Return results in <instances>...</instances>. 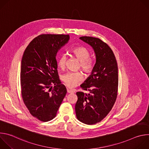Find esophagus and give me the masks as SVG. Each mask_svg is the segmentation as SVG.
<instances>
[{"mask_svg": "<svg viewBox=\"0 0 149 149\" xmlns=\"http://www.w3.org/2000/svg\"><path fill=\"white\" fill-rule=\"evenodd\" d=\"M67 90L68 93H73V91L72 90H70L69 88H67Z\"/></svg>", "mask_w": 149, "mask_h": 149, "instance_id": "1", "label": "esophagus"}]
</instances>
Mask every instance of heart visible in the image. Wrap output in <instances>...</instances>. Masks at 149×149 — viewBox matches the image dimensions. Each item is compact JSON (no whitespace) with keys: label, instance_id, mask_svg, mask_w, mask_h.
<instances>
[{"label":"heart","instance_id":"b5f03b06","mask_svg":"<svg viewBox=\"0 0 149 149\" xmlns=\"http://www.w3.org/2000/svg\"><path fill=\"white\" fill-rule=\"evenodd\" d=\"M72 55L80 61L79 68L87 74H91L95 68V63L93 59L90 58V51L84 47L78 46L71 50ZM67 57L65 54L61 55L58 61V67L63 70L65 68ZM83 78V75L81 72H71L63 75L62 81L69 88H72L81 82Z\"/></svg>","mask_w":149,"mask_h":149}]
</instances>
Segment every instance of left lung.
Returning a JSON list of instances; mask_svg holds the SVG:
<instances>
[{"mask_svg": "<svg viewBox=\"0 0 149 149\" xmlns=\"http://www.w3.org/2000/svg\"><path fill=\"white\" fill-rule=\"evenodd\" d=\"M80 39L91 45L96 56L91 75L81 85V89L89 91L76 93L77 119L86 124H95L103 120L111 110L118 94V75L116 56L110 47L98 38L81 36Z\"/></svg>", "mask_w": 149, "mask_h": 149, "instance_id": "left-lung-1", "label": "left lung"}]
</instances>
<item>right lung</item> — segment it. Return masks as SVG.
I'll return each instance as SVG.
<instances>
[{
  "label": "right lung",
  "mask_w": 149,
  "mask_h": 149,
  "mask_svg": "<svg viewBox=\"0 0 149 149\" xmlns=\"http://www.w3.org/2000/svg\"><path fill=\"white\" fill-rule=\"evenodd\" d=\"M69 39V35H40L24 52L20 74L21 94L31 114L41 121L55 117L67 94L59 78L55 57Z\"/></svg>",
  "instance_id": "obj_1"
}]
</instances>
